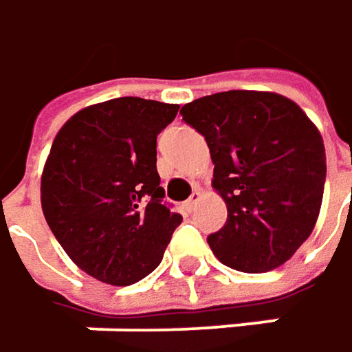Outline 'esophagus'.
<instances>
[{
	"mask_svg": "<svg viewBox=\"0 0 352 352\" xmlns=\"http://www.w3.org/2000/svg\"><path fill=\"white\" fill-rule=\"evenodd\" d=\"M199 199H201V191H199V189H195V191L191 193V197L185 201V209H187V211H193L195 206L199 204Z\"/></svg>",
	"mask_w": 352,
	"mask_h": 352,
	"instance_id": "obj_1",
	"label": "esophagus"
}]
</instances>
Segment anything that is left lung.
Segmentation results:
<instances>
[{
    "label": "left lung",
    "mask_w": 352,
    "mask_h": 352,
    "mask_svg": "<svg viewBox=\"0 0 352 352\" xmlns=\"http://www.w3.org/2000/svg\"><path fill=\"white\" fill-rule=\"evenodd\" d=\"M206 137L226 226L208 236L217 260L258 274L282 266L308 240L322 204L327 155L318 129L276 92L228 90L181 109Z\"/></svg>",
    "instance_id": "8db88e82"
}]
</instances>
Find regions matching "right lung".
Returning <instances> with one entry per match:
<instances>
[{
  "instance_id": "obj_1",
  "label": "right lung",
  "mask_w": 352,
  "mask_h": 352,
  "mask_svg": "<svg viewBox=\"0 0 352 352\" xmlns=\"http://www.w3.org/2000/svg\"><path fill=\"white\" fill-rule=\"evenodd\" d=\"M179 107L137 96L76 112L58 131L42 173V211L88 276L129 286L155 270L179 213L163 204L157 135Z\"/></svg>"
}]
</instances>
